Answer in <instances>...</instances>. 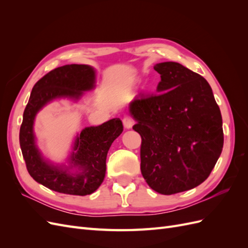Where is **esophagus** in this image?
Returning <instances> with one entry per match:
<instances>
[{"label":"esophagus","mask_w":248,"mask_h":248,"mask_svg":"<svg viewBox=\"0 0 248 248\" xmlns=\"http://www.w3.org/2000/svg\"><path fill=\"white\" fill-rule=\"evenodd\" d=\"M133 124H134V121H133V119L131 117L126 116V117L123 118V125H124V127H125L126 129L132 128Z\"/></svg>","instance_id":"1"}]
</instances>
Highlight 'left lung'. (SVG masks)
<instances>
[{"instance_id": "left-lung-1", "label": "left lung", "mask_w": 248, "mask_h": 248, "mask_svg": "<svg viewBox=\"0 0 248 248\" xmlns=\"http://www.w3.org/2000/svg\"><path fill=\"white\" fill-rule=\"evenodd\" d=\"M154 69L161 78L158 94H140L129 111L141 137V175L153 190L169 196L209 177L222 151V118L200 74L176 62L158 63Z\"/></svg>"}]
</instances>
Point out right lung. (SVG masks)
<instances>
[{
	"label": "right lung",
	"instance_id": "obj_1",
	"mask_svg": "<svg viewBox=\"0 0 248 248\" xmlns=\"http://www.w3.org/2000/svg\"><path fill=\"white\" fill-rule=\"evenodd\" d=\"M96 87V70L89 65L71 64L51 70L36 82L24 111L19 144L29 174L47 188L73 196H87L101 185L107 170V155L123 131L119 118L82 129L74 140L68 166L46 159L36 144V115L49 102L68 98L79 100Z\"/></svg>",
	"mask_w": 248,
	"mask_h": 248
}]
</instances>
